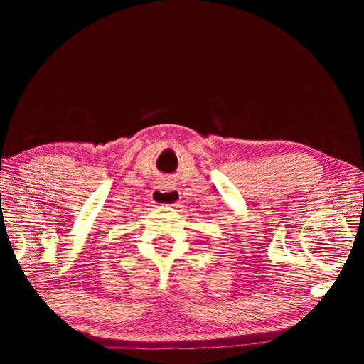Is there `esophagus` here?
<instances>
[{
	"mask_svg": "<svg viewBox=\"0 0 364 364\" xmlns=\"http://www.w3.org/2000/svg\"><path fill=\"white\" fill-rule=\"evenodd\" d=\"M180 199H181L180 191L173 186H170V184H164V188L156 189L152 193L154 204H159V205H176L178 202H180Z\"/></svg>",
	"mask_w": 364,
	"mask_h": 364,
	"instance_id": "1",
	"label": "esophagus"
}]
</instances>
